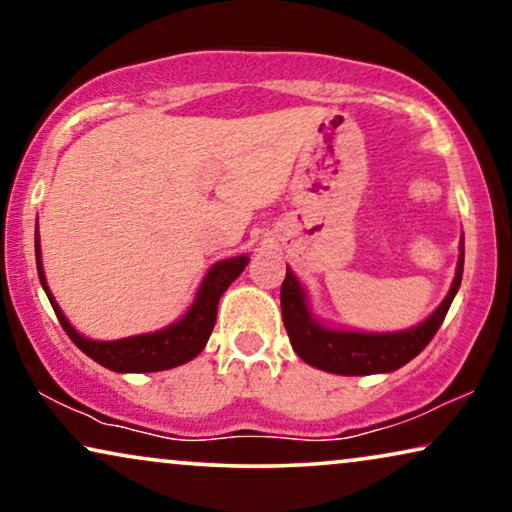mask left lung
Wrapping results in <instances>:
<instances>
[{"instance_id":"obj_1","label":"left lung","mask_w":512,"mask_h":512,"mask_svg":"<svg viewBox=\"0 0 512 512\" xmlns=\"http://www.w3.org/2000/svg\"><path fill=\"white\" fill-rule=\"evenodd\" d=\"M461 275H464V249H461L457 277H454L450 293L438 310L417 328L401 333H349L319 326L307 312L305 293L300 289L296 275L286 270L282 296H279L286 333H289L291 345L300 359L319 370H328L335 375L391 373L415 359L433 340L450 310L454 293L461 284Z\"/></svg>"}]
</instances>
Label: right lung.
<instances>
[{"label":"right lung","mask_w":512,"mask_h":512,"mask_svg":"<svg viewBox=\"0 0 512 512\" xmlns=\"http://www.w3.org/2000/svg\"><path fill=\"white\" fill-rule=\"evenodd\" d=\"M34 251H37V270L41 286H44L46 296L55 310V317H58L62 328H65V333L83 354H88L90 359L104 368L116 370V373H156V370H167L195 359L205 349L209 335H212V328L216 324V310H219V298L242 275V270L249 263L247 256H235L228 258V261L216 263L209 270L205 282H202L198 298H195L191 310L186 312L184 319L172 324L170 328H163L158 333L135 335V338L125 340L97 342L83 338V335L74 331L58 303L53 300L51 291H48L44 268H41L39 235H34Z\"/></svg>","instance_id":"add662e5"}]
</instances>
